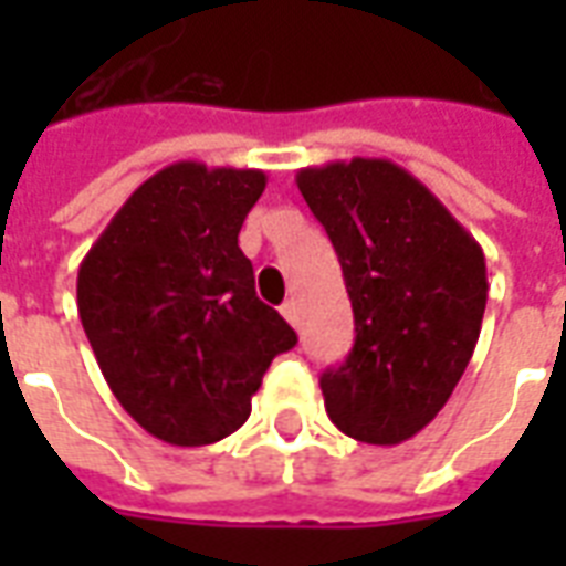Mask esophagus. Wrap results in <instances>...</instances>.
<instances>
[{
    "label": "esophagus",
    "mask_w": 566,
    "mask_h": 566,
    "mask_svg": "<svg viewBox=\"0 0 566 566\" xmlns=\"http://www.w3.org/2000/svg\"><path fill=\"white\" fill-rule=\"evenodd\" d=\"M282 315L296 327V321H300V308H296V300H287V303H284Z\"/></svg>",
    "instance_id": "obj_1"
}]
</instances>
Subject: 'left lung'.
<instances>
[{"mask_svg": "<svg viewBox=\"0 0 566 566\" xmlns=\"http://www.w3.org/2000/svg\"><path fill=\"white\" fill-rule=\"evenodd\" d=\"M331 235L355 308V348L321 376L345 437L397 446L424 430L473 357L488 300L485 254L416 175L381 157L296 172Z\"/></svg>", "mask_w": 566, "mask_h": 566, "instance_id": "8db88e82", "label": "left lung"}]
</instances>
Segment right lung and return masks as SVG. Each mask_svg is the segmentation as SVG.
Here are the masks:
<instances>
[{
  "instance_id": "1",
  "label": "right lung",
  "mask_w": 566,
  "mask_h": 566,
  "mask_svg": "<svg viewBox=\"0 0 566 566\" xmlns=\"http://www.w3.org/2000/svg\"><path fill=\"white\" fill-rule=\"evenodd\" d=\"M260 169L181 160L150 175L78 270V315L117 403L169 446H211L251 416L291 324L254 291L239 230Z\"/></svg>"
}]
</instances>
